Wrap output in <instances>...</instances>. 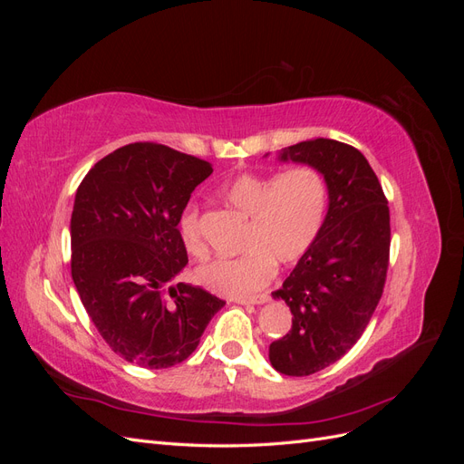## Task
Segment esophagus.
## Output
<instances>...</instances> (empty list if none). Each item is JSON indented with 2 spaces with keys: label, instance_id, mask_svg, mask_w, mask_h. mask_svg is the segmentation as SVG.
<instances>
[{
  "label": "esophagus",
  "instance_id": "34e87169",
  "mask_svg": "<svg viewBox=\"0 0 464 464\" xmlns=\"http://www.w3.org/2000/svg\"><path fill=\"white\" fill-rule=\"evenodd\" d=\"M269 300H271V298L266 296V294H259V296H254V298H237L236 304H240V305H249V304L261 305V304H266Z\"/></svg>",
  "mask_w": 464,
  "mask_h": 464
}]
</instances>
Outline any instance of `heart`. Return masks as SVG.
Returning <instances> with one entry per match:
<instances>
[{"label": "heart", "mask_w": 464, "mask_h": 464, "mask_svg": "<svg viewBox=\"0 0 464 464\" xmlns=\"http://www.w3.org/2000/svg\"><path fill=\"white\" fill-rule=\"evenodd\" d=\"M222 199L249 217L242 256L213 259L195 269V280L213 294L247 298L271 283L276 261L294 265L310 254L325 227L329 184L314 166H294L285 172H244L220 186ZM181 242L191 256L205 244L198 205H186L178 218Z\"/></svg>", "instance_id": "1"}]
</instances>
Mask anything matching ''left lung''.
<instances>
[{"mask_svg":"<svg viewBox=\"0 0 464 464\" xmlns=\"http://www.w3.org/2000/svg\"><path fill=\"white\" fill-rule=\"evenodd\" d=\"M280 160L310 164L329 184L325 227L283 288L292 329L269 346L273 368L304 377L341 360L362 336L382 300L391 246L389 207L363 154L334 139L302 141Z\"/></svg>","mask_w":464,"mask_h":464,"instance_id":"left-lung-1","label":"left lung"}]
</instances>
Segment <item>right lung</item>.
<instances>
[{"instance_id":"obj_1","label":"right lung","mask_w":464,"mask_h":464,"mask_svg":"<svg viewBox=\"0 0 464 464\" xmlns=\"http://www.w3.org/2000/svg\"><path fill=\"white\" fill-rule=\"evenodd\" d=\"M213 166L159 143H131L82 178L72 215V276L106 344L160 370L198 348L227 304L174 278L188 265L178 218Z\"/></svg>"}]
</instances>
